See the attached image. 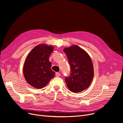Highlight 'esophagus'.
I'll return each instance as SVG.
<instances>
[{"instance_id": "34e87169", "label": "esophagus", "mask_w": 123, "mask_h": 123, "mask_svg": "<svg viewBox=\"0 0 123 123\" xmlns=\"http://www.w3.org/2000/svg\"><path fill=\"white\" fill-rule=\"evenodd\" d=\"M55 75H56V76L58 77V76H59L60 75V74L59 73H56L55 74Z\"/></svg>"}]
</instances>
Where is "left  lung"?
Returning a JSON list of instances; mask_svg holds the SVG:
<instances>
[{
    "label": "left lung",
    "instance_id": "8db88e82",
    "mask_svg": "<svg viewBox=\"0 0 123 123\" xmlns=\"http://www.w3.org/2000/svg\"><path fill=\"white\" fill-rule=\"evenodd\" d=\"M71 68L70 76L65 81L68 89L73 92H80L86 89L93 78L94 71L91 57L77 45L64 49Z\"/></svg>",
    "mask_w": 123,
    "mask_h": 123
}]
</instances>
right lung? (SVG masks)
<instances>
[{
    "instance_id": "right-lung-1",
    "label": "right lung",
    "mask_w": 123,
    "mask_h": 123,
    "mask_svg": "<svg viewBox=\"0 0 123 123\" xmlns=\"http://www.w3.org/2000/svg\"><path fill=\"white\" fill-rule=\"evenodd\" d=\"M53 46L45 44L35 47L28 54L23 66L26 81L36 89H42L55 76L51 69L49 57L54 50Z\"/></svg>"
}]
</instances>
